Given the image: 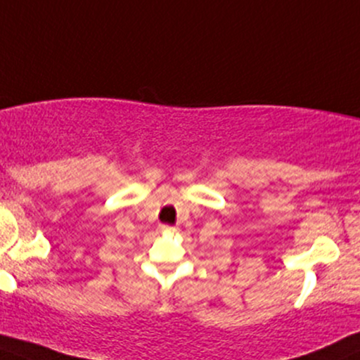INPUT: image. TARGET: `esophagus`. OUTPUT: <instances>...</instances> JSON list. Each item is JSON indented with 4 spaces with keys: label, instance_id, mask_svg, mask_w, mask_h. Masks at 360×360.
<instances>
[{
    "label": "esophagus",
    "instance_id": "obj_1",
    "mask_svg": "<svg viewBox=\"0 0 360 360\" xmlns=\"http://www.w3.org/2000/svg\"><path fill=\"white\" fill-rule=\"evenodd\" d=\"M160 230H162V232H168V233H175L176 232V229L175 227H170V225H162V227H160Z\"/></svg>",
    "mask_w": 360,
    "mask_h": 360
}]
</instances>
